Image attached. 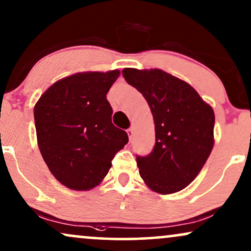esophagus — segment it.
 Instances as JSON below:
<instances>
[{"mask_svg":"<svg viewBox=\"0 0 251 251\" xmlns=\"http://www.w3.org/2000/svg\"><path fill=\"white\" fill-rule=\"evenodd\" d=\"M127 134H128V138H129V140H132V138H133V135H134V131H133V128H128L127 131Z\"/></svg>","mask_w":251,"mask_h":251,"instance_id":"obj_1","label":"esophagus"}]
</instances>
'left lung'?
Segmentation results:
<instances>
[{
  "label": "left lung",
  "mask_w": 251,
  "mask_h": 251,
  "mask_svg": "<svg viewBox=\"0 0 251 251\" xmlns=\"http://www.w3.org/2000/svg\"><path fill=\"white\" fill-rule=\"evenodd\" d=\"M142 94L155 125V146L136 157L146 185L161 195L178 192L201 173L214 145V111L189 83L162 69H123Z\"/></svg>",
  "instance_id": "obj_1"
}]
</instances>
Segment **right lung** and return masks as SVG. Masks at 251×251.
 <instances>
[{
    "instance_id": "add662e5",
    "label": "right lung",
    "mask_w": 251,
    "mask_h": 251,
    "mask_svg": "<svg viewBox=\"0 0 251 251\" xmlns=\"http://www.w3.org/2000/svg\"><path fill=\"white\" fill-rule=\"evenodd\" d=\"M120 72L76 73L56 81L34 105L38 147L52 175L66 188L88 191L107 175L127 133L112 124L106 100Z\"/></svg>"
}]
</instances>
